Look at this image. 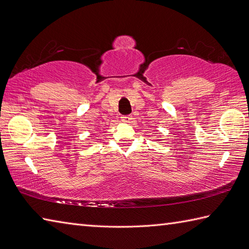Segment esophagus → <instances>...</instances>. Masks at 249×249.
I'll return each instance as SVG.
<instances>
[{
  "instance_id": "obj_1",
  "label": "esophagus",
  "mask_w": 249,
  "mask_h": 249,
  "mask_svg": "<svg viewBox=\"0 0 249 249\" xmlns=\"http://www.w3.org/2000/svg\"><path fill=\"white\" fill-rule=\"evenodd\" d=\"M121 119H122V122H124V123H130L131 120H133L131 115H123Z\"/></svg>"
}]
</instances>
